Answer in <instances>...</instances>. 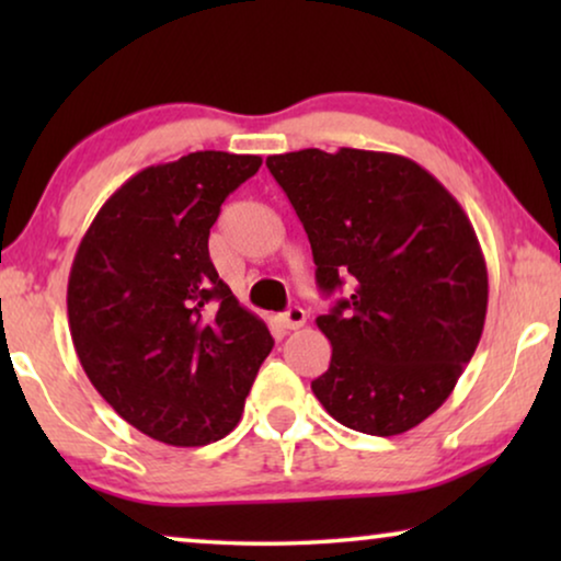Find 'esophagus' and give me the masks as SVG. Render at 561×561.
<instances>
[{"label":"esophagus","mask_w":561,"mask_h":561,"mask_svg":"<svg viewBox=\"0 0 561 561\" xmlns=\"http://www.w3.org/2000/svg\"><path fill=\"white\" fill-rule=\"evenodd\" d=\"M283 329H301L306 324V311L301 306H290L286 313H280Z\"/></svg>","instance_id":"34e87169"}]
</instances>
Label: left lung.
<instances>
[{
  "instance_id": "left-lung-1",
  "label": "left lung",
  "mask_w": 561,
  "mask_h": 561,
  "mask_svg": "<svg viewBox=\"0 0 561 561\" xmlns=\"http://www.w3.org/2000/svg\"><path fill=\"white\" fill-rule=\"evenodd\" d=\"M309 234L332 342L313 396L342 426L396 436L447 401L485 327L488 267L455 196L393 152L317 148L271 156Z\"/></svg>"
}]
</instances>
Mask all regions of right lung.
Listing matches in <instances>:
<instances>
[{"mask_svg": "<svg viewBox=\"0 0 561 561\" xmlns=\"http://www.w3.org/2000/svg\"><path fill=\"white\" fill-rule=\"evenodd\" d=\"M260 156L188 152L150 165L106 198L68 275L76 355L106 403L171 447H204L237 426L271 355L209 257V229Z\"/></svg>", "mask_w": 561, "mask_h": 561, "instance_id": "add662e5", "label": "right lung"}]
</instances>
